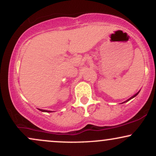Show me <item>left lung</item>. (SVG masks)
<instances>
[{
  "label": "left lung",
  "instance_id": "1",
  "mask_svg": "<svg viewBox=\"0 0 156 156\" xmlns=\"http://www.w3.org/2000/svg\"><path fill=\"white\" fill-rule=\"evenodd\" d=\"M140 90H141V89H140ZM140 90H139V92H138L137 93H136V94H134V95H133V96H132V97H130V98H128V100H127V101H124V102H123V103H121V104H122V103H126V102L129 101H130V100L133 99V98H135V97H136V96L138 94H139V92H140Z\"/></svg>",
  "mask_w": 156,
  "mask_h": 156
}]
</instances>
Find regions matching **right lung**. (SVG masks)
Instances as JSON below:
<instances>
[{
	"mask_svg": "<svg viewBox=\"0 0 156 156\" xmlns=\"http://www.w3.org/2000/svg\"><path fill=\"white\" fill-rule=\"evenodd\" d=\"M39 111H41V112H48V113H51V112H53L52 111H48V110H43V109H40V108H38Z\"/></svg>",
	"mask_w": 156,
	"mask_h": 156,
	"instance_id": "add662e5",
	"label": "right lung"
}]
</instances>
